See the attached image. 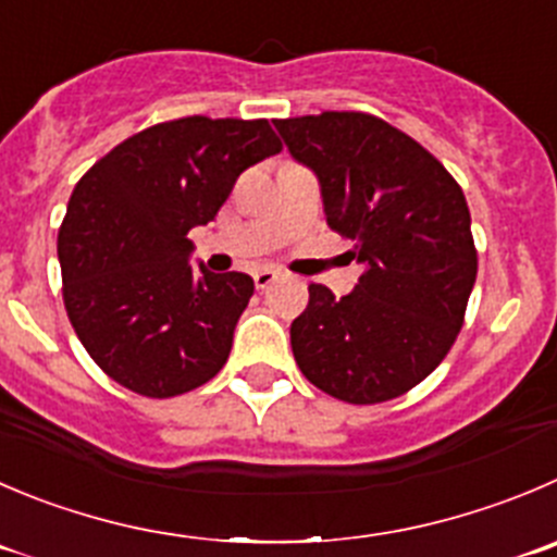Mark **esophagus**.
Returning <instances> with one entry per match:
<instances>
[{
    "label": "esophagus",
    "mask_w": 557,
    "mask_h": 557,
    "mask_svg": "<svg viewBox=\"0 0 557 557\" xmlns=\"http://www.w3.org/2000/svg\"><path fill=\"white\" fill-rule=\"evenodd\" d=\"M282 278V270L275 268H259L257 273H253V284H257V289H268L270 284H275Z\"/></svg>",
    "instance_id": "34e87169"
}]
</instances>
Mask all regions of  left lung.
<instances>
[{
	"mask_svg": "<svg viewBox=\"0 0 557 557\" xmlns=\"http://www.w3.org/2000/svg\"><path fill=\"white\" fill-rule=\"evenodd\" d=\"M273 125L317 174L327 226L363 264L344 298L311 284L289 327L295 361L349 405L396 399L437 369L462 327L479 270L462 188L380 116L322 111Z\"/></svg>",
	"mask_w": 557,
	"mask_h": 557,
	"instance_id": "8db88e82",
	"label": "left lung"
}]
</instances>
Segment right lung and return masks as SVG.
<instances>
[{
	"instance_id": "add662e5",
	"label": "right lung",
	"mask_w": 557,
	"mask_h": 557,
	"mask_svg": "<svg viewBox=\"0 0 557 557\" xmlns=\"http://www.w3.org/2000/svg\"><path fill=\"white\" fill-rule=\"evenodd\" d=\"M275 152L268 120L183 116L125 139L78 180L57 240L62 298L111 380L169 399L224 369L253 278L194 268L188 232Z\"/></svg>"
}]
</instances>
